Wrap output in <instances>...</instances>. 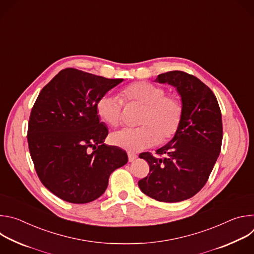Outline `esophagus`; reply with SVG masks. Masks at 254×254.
Wrapping results in <instances>:
<instances>
[{"label":"esophagus","mask_w":254,"mask_h":254,"mask_svg":"<svg viewBox=\"0 0 254 254\" xmlns=\"http://www.w3.org/2000/svg\"><path fill=\"white\" fill-rule=\"evenodd\" d=\"M127 156H128V161L129 162H133L137 158V156L135 154H132V153H128Z\"/></svg>","instance_id":"obj_1"}]
</instances>
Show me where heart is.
Listing matches in <instances>:
<instances>
[{
	"instance_id": "obj_1",
	"label": "heart",
	"mask_w": 254,
	"mask_h": 254,
	"mask_svg": "<svg viewBox=\"0 0 254 254\" xmlns=\"http://www.w3.org/2000/svg\"><path fill=\"white\" fill-rule=\"evenodd\" d=\"M121 98L127 103L143 106L139 125L136 128H123L112 135L116 146L136 153L155 146L160 140L168 141L177 132L183 116L182 103L172 94H166L160 85L137 81L124 87ZM99 119L111 127H118L123 118V102L115 95L104 94L96 103Z\"/></svg>"
}]
</instances>
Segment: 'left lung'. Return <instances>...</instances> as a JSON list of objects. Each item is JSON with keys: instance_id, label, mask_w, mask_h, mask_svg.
Returning a JSON list of instances; mask_svg holds the SVG:
<instances>
[{"instance_id": "1", "label": "left lung", "mask_w": 254, "mask_h": 254, "mask_svg": "<svg viewBox=\"0 0 254 254\" xmlns=\"http://www.w3.org/2000/svg\"><path fill=\"white\" fill-rule=\"evenodd\" d=\"M174 86L182 101L183 116L173 138L140 159L150 165L149 175L138 181L147 196L168 203L187 200L206 184L219 157L223 136L222 116L216 96L197 77L183 71H170L155 80Z\"/></svg>"}]
</instances>
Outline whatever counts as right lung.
Returning <instances> with one entry per match:
<instances>
[{"label":"right lung","instance_id":"1","mask_svg":"<svg viewBox=\"0 0 254 254\" xmlns=\"http://www.w3.org/2000/svg\"><path fill=\"white\" fill-rule=\"evenodd\" d=\"M124 79L66 68L43 87L32 108L28 144L42 184L60 199L85 204L99 198L111 174L127 163L126 151L105 146L98 99Z\"/></svg>","mask_w":254,"mask_h":254}]
</instances>
